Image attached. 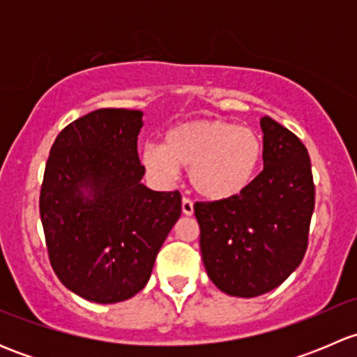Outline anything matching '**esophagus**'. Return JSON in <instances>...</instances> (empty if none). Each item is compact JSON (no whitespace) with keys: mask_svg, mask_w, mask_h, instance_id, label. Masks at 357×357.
Here are the masks:
<instances>
[{"mask_svg":"<svg viewBox=\"0 0 357 357\" xmlns=\"http://www.w3.org/2000/svg\"><path fill=\"white\" fill-rule=\"evenodd\" d=\"M181 208H183V214L192 215L193 214V202H192V199H188V197H183Z\"/></svg>","mask_w":357,"mask_h":357,"instance_id":"1","label":"esophagus"}]
</instances>
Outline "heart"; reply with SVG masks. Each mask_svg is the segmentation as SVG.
<instances>
[{
    "mask_svg": "<svg viewBox=\"0 0 357 357\" xmlns=\"http://www.w3.org/2000/svg\"><path fill=\"white\" fill-rule=\"evenodd\" d=\"M262 160V142L250 128L235 122L192 121L171 129L164 145L149 143L142 152L146 172L169 183L179 167L190 169V183L202 197L222 200L250 185Z\"/></svg>",
    "mask_w": 357,
    "mask_h": 357,
    "instance_id": "heart-1",
    "label": "heart"
}]
</instances>
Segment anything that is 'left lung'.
Masks as SVG:
<instances>
[{
  "mask_svg": "<svg viewBox=\"0 0 357 357\" xmlns=\"http://www.w3.org/2000/svg\"><path fill=\"white\" fill-rule=\"evenodd\" d=\"M261 128L264 169L250 185L229 199L193 205L208 278L235 297L271 291L297 269L307 250L314 211L304 143L268 115Z\"/></svg>",
  "mask_w": 357,
  "mask_h": 357,
  "instance_id": "left-lung-1",
  "label": "left lung"
}]
</instances>
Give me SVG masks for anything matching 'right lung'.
Returning a JSON list of instances; mask_svg holds the SVG:
<instances>
[{"mask_svg": "<svg viewBox=\"0 0 357 357\" xmlns=\"http://www.w3.org/2000/svg\"><path fill=\"white\" fill-rule=\"evenodd\" d=\"M142 117L128 109L89 112L60 131L46 162L39 212L50 262L68 290L98 304L143 290L181 215L178 190L142 185Z\"/></svg>", "mask_w": 357, "mask_h": 357, "instance_id": "obj_1", "label": "right lung"}]
</instances>
